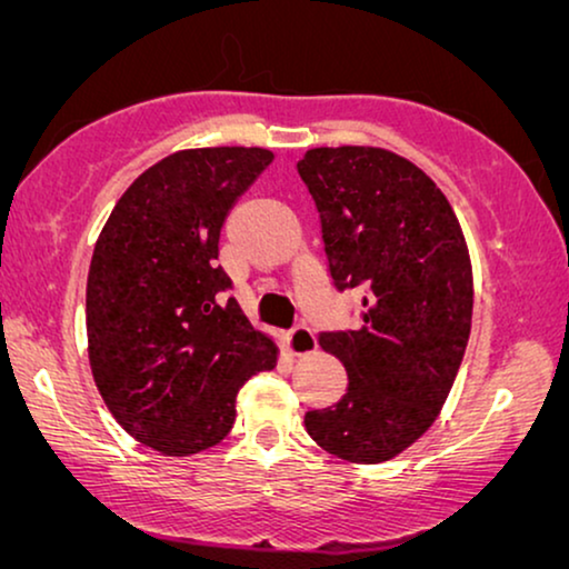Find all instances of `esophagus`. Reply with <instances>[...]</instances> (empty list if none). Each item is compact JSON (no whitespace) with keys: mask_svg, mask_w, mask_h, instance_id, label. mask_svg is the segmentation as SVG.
I'll return each instance as SVG.
<instances>
[{"mask_svg":"<svg viewBox=\"0 0 569 569\" xmlns=\"http://www.w3.org/2000/svg\"><path fill=\"white\" fill-rule=\"evenodd\" d=\"M287 347H290V352L298 355V357L316 352V349H318L316 333L310 331V326H306V323L292 326V331L287 333Z\"/></svg>","mask_w":569,"mask_h":569,"instance_id":"obj_1","label":"esophagus"}]
</instances>
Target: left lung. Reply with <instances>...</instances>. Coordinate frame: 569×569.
<instances>
[{
	"mask_svg": "<svg viewBox=\"0 0 569 569\" xmlns=\"http://www.w3.org/2000/svg\"><path fill=\"white\" fill-rule=\"evenodd\" d=\"M337 292H362L360 326L321 331L347 393L306 415L318 446L380 463L435 422L471 331V261L442 191L378 147H318L298 162Z\"/></svg>",
	"mask_w": 569,
	"mask_h": 569,
	"instance_id": "8db88e82",
	"label": "left lung"
}]
</instances>
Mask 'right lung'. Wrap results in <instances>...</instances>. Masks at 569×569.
Here are the masks:
<instances>
[{
  "label": "right lung",
  "mask_w": 569,
  "mask_h": 569,
  "mask_svg": "<svg viewBox=\"0 0 569 569\" xmlns=\"http://www.w3.org/2000/svg\"><path fill=\"white\" fill-rule=\"evenodd\" d=\"M271 160L261 147L168 154L129 186L92 251V378L116 422L166 456L217 446L246 380L277 365L217 267L230 209Z\"/></svg>",
  "instance_id": "obj_1"
}]
</instances>
